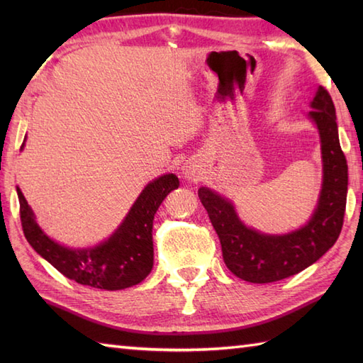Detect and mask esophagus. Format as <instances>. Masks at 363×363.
<instances>
[{
  "label": "esophagus",
  "mask_w": 363,
  "mask_h": 363,
  "mask_svg": "<svg viewBox=\"0 0 363 363\" xmlns=\"http://www.w3.org/2000/svg\"><path fill=\"white\" fill-rule=\"evenodd\" d=\"M182 176L186 177L187 181H194V182H198L199 179H201V167L198 165V162L195 160H187L186 164L182 165Z\"/></svg>",
  "instance_id": "obj_1"
}]
</instances>
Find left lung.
I'll use <instances>...</instances> for the list:
<instances>
[{
	"instance_id": "obj_1",
	"label": "left lung",
	"mask_w": 363,
	"mask_h": 363,
	"mask_svg": "<svg viewBox=\"0 0 363 363\" xmlns=\"http://www.w3.org/2000/svg\"><path fill=\"white\" fill-rule=\"evenodd\" d=\"M309 118L318 129L323 159V184L317 209L311 220L289 234L272 235L246 226L228 198L207 187L198 190L215 233L223 260L237 277L252 284H268L303 272L333 248L343 226L348 164L338 140L333 98L318 87Z\"/></svg>"
}]
</instances>
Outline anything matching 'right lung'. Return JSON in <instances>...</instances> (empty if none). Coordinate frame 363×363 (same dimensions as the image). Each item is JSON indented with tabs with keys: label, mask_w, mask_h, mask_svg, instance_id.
Returning a JSON list of instances; mask_svg holds the SVG:
<instances>
[{
	"label": "right lung",
	"mask_w": 363,
	"mask_h": 363,
	"mask_svg": "<svg viewBox=\"0 0 363 363\" xmlns=\"http://www.w3.org/2000/svg\"><path fill=\"white\" fill-rule=\"evenodd\" d=\"M23 148L25 143L21 145ZM177 187L179 179L173 173L151 181L138 195L118 229L94 248H68L54 242L37 225L33 209L17 187L23 233L35 252L68 279L101 290L133 287L151 273L154 215L169 191Z\"/></svg>",
	"instance_id": "1"
}]
</instances>
